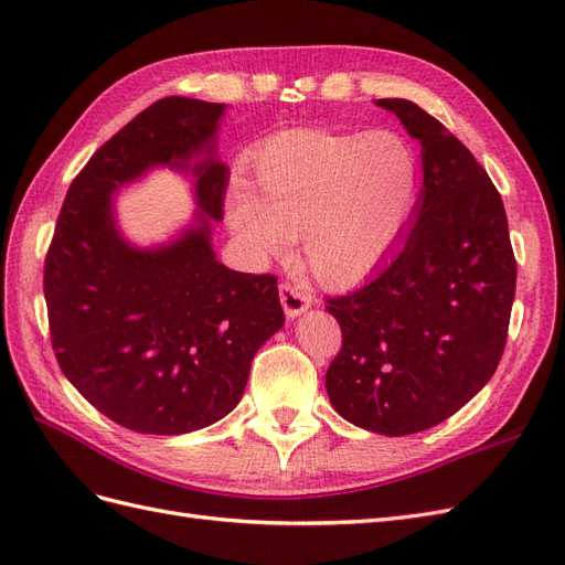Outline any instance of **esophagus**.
<instances>
[{"label":"esophagus","mask_w":565,"mask_h":565,"mask_svg":"<svg viewBox=\"0 0 565 565\" xmlns=\"http://www.w3.org/2000/svg\"><path fill=\"white\" fill-rule=\"evenodd\" d=\"M280 301L287 318H297L311 306V295L295 282H280Z\"/></svg>","instance_id":"34e87169"}]
</instances>
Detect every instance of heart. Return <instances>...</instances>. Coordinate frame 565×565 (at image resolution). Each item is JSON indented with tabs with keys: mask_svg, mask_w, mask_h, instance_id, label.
<instances>
[{
	"mask_svg": "<svg viewBox=\"0 0 565 565\" xmlns=\"http://www.w3.org/2000/svg\"><path fill=\"white\" fill-rule=\"evenodd\" d=\"M417 148L396 131L292 129L254 156L247 193H233L226 221L254 259L301 237V264L328 287H349L382 264L419 202Z\"/></svg>",
	"mask_w": 565,
	"mask_h": 565,
	"instance_id": "heart-1",
	"label": "heart"
}]
</instances>
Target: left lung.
Masks as SVG:
<instances>
[{"instance_id": "obj_1", "label": "left lung", "mask_w": 565, "mask_h": 565, "mask_svg": "<svg viewBox=\"0 0 565 565\" xmlns=\"http://www.w3.org/2000/svg\"><path fill=\"white\" fill-rule=\"evenodd\" d=\"M377 106L419 139L424 191L393 259L328 299L341 349L324 386L351 424L407 436L455 415L498 370L516 259L502 198L471 150L413 100Z\"/></svg>"}]
</instances>
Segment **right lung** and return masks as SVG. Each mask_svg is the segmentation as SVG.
I'll return each mask as SVG.
<instances>
[{"label":"right lung","mask_w":565,"mask_h":565,"mask_svg":"<svg viewBox=\"0 0 565 565\" xmlns=\"http://www.w3.org/2000/svg\"><path fill=\"white\" fill-rule=\"evenodd\" d=\"M224 104L167 96L100 146L73 179L44 259L51 347L71 384L125 429L177 436L241 403L254 353L285 313L278 278L216 262L228 167L214 158ZM194 166L201 224L158 250L127 246L109 195L146 168Z\"/></svg>","instance_id":"1"}]
</instances>
